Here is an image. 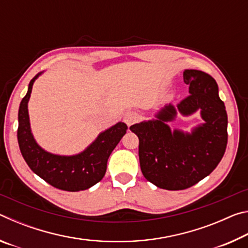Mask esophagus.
I'll return each instance as SVG.
<instances>
[{"instance_id":"esophagus-1","label":"esophagus","mask_w":248,"mask_h":248,"mask_svg":"<svg viewBox=\"0 0 248 248\" xmlns=\"http://www.w3.org/2000/svg\"><path fill=\"white\" fill-rule=\"evenodd\" d=\"M138 120H139V115L134 111H129L124 117V121L125 123V124L128 125V127L138 123Z\"/></svg>"}]
</instances>
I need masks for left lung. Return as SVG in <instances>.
Masks as SVG:
<instances>
[{
  "label": "left lung",
  "instance_id": "8db88e82",
  "mask_svg": "<svg viewBox=\"0 0 248 248\" xmlns=\"http://www.w3.org/2000/svg\"><path fill=\"white\" fill-rule=\"evenodd\" d=\"M189 95L177 107L169 104L155 118L130 127L139 138V159L146 180L166 190H183L211 174L228 143V115L211 75L185 70ZM199 110L204 123L191 133L171 130L168 123L179 112L186 116Z\"/></svg>",
  "mask_w": 248,
  "mask_h": 248
}]
</instances>
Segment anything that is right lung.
I'll list each match as a JSON object with an SVG mask.
<instances>
[{
  "mask_svg": "<svg viewBox=\"0 0 248 248\" xmlns=\"http://www.w3.org/2000/svg\"><path fill=\"white\" fill-rule=\"evenodd\" d=\"M43 73L39 72L29 82L27 94L19 105L17 140L20 153L33 173L58 189H89L103 179L108 158L127 132L128 127L121 121L117 123L100 132L85 150L74 155H59L44 150L32 136L28 115L32 85Z\"/></svg>",
  "mask_w": 248,
  "mask_h": 248,
  "instance_id": "right-lung-1",
  "label": "right lung"
}]
</instances>
